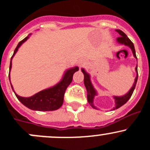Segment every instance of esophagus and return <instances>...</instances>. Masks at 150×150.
<instances>
[{"label":"esophagus","instance_id":"1","mask_svg":"<svg viewBox=\"0 0 150 150\" xmlns=\"http://www.w3.org/2000/svg\"><path fill=\"white\" fill-rule=\"evenodd\" d=\"M84 64V63L82 61V60H81V61L79 62V67H81V66H82Z\"/></svg>","mask_w":150,"mask_h":150}]
</instances>
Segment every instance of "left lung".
I'll use <instances>...</instances> for the list:
<instances>
[{"mask_svg":"<svg viewBox=\"0 0 150 150\" xmlns=\"http://www.w3.org/2000/svg\"><path fill=\"white\" fill-rule=\"evenodd\" d=\"M116 31L121 35L120 37H118V38H117V41L119 44H124V45L127 46V47H130V50H132V52H133L134 57L137 59V57H136V51H135L134 45H133V44L132 43V41L129 39L128 37H127L125 33L122 32V30H116ZM137 68H138V66H136V69H135V70H136V78H135L134 83H133V86H132L131 88L130 89V90H129L125 95H124V96H113L115 101V106L112 109V110H115V109H118V108H120V106H123L125 103H126V102L130 99V98L131 97L132 94H133V91H134L135 90V87H136V82H137V79H138ZM81 71H82L83 74H84V84L87 92V101H88L89 104H90L93 109H98V108L96 107V106L94 105V103H93V100H94L95 96H97L98 93L96 90V89L94 88V87H93V84H92L91 80H90V75L89 74L87 73L84 69H81Z\"/></svg>","mask_w":150,"mask_h":150,"instance_id":"left-lung-1","label":"left lung"}]
</instances>
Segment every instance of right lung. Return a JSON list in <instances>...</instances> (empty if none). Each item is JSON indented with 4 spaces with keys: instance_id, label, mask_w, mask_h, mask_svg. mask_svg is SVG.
<instances>
[{
    "instance_id": "1",
    "label": "right lung",
    "mask_w": 150,
    "mask_h": 150,
    "mask_svg": "<svg viewBox=\"0 0 150 150\" xmlns=\"http://www.w3.org/2000/svg\"><path fill=\"white\" fill-rule=\"evenodd\" d=\"M29 34L27 37H25L23 40H22L16 47L15 50L14 52L12 57L11 58L9 66V74H8V78H9L10 84H11V88L14 91V94L17 96L18 100L23 103L24 106L28 107V109L31 110L40 111V112H46V111H54L58 109L59 108L61 107L63 103V98H64L65 91L68 86L71 83L72 79H73V75L76 71H79L78 66L71 68V69H67L63 74V77L61 80L59 81L55 85L52 86L51 87L43 90L38 93H35L33 96L30 97H22V96H18L17 93L14 92L13 86L11 83L10 80V71L11 69V66H12V58L17 52L18 51V49L21 47L22 44L25 43L28 38H30Z\"/></svg>"
}]
</instances>
